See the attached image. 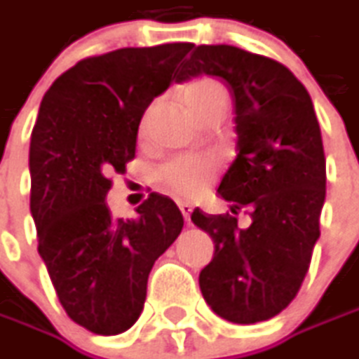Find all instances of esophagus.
<instances>
[{
    "instance_id": "esophagus-1",
    "label": "esophagus",
    "mask_w": 359,
    "mask_h": 359,
    "mask_svg": "<svg viewBox=\"0 0 359 359\" xmlns=\"http://www.w3.org/2000/svg\"><path fill=\"white\" fill-rule=\"evenodd\" d=\"M177 206H180V210H182V215H184V218L190 222V215H192V204L190 202H177Z\"/></svg>"
}]
</instances>
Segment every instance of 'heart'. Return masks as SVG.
Here are the masks:
<instances>
[{
    "label": "heart",
    "mask_w": 359,
    "mask_h": 359,
    "mask_svg": "<svg viewBox=\"0 0 359 359\" xmlns=\"http://www.w3.org/2000/svg\"><path fill=\"white\" fill-rule=\"evenodd\" d=\"M184 100H186V106L196 116L208 110L210 106L226 104L229 95L220 81L204 77V79L192 81L186 88ZM215 173H217V161L210 157H180L161 167L159 180L173 194L194 198L206 190Z\"/></svg>",
    "instance_id": "obj_1"
}]
</instances>
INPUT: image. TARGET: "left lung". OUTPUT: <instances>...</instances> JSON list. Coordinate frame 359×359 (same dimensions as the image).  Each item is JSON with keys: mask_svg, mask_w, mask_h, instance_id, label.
<instances>
[{"mask_svg": "<svg viewBox=\"0 0 359 359\" xmlns=\"http://www.w3.org/2000/svg\"><path fill=\"white\" fill-rule=\"evenodd\" d=\"M200 75L222 79L233 97L237 157L218 196L231 215L192 212L215 241L200 290L218 317L253 325L282 313L300 290L319 239L325 204V153L313 100L282 63L229 44L196 46L177 83Z\"/></svg>", "mask_w": 359, "mask_h": 359, "instance_id": "left-lung-1", "label": "left lung"}]
</instances>
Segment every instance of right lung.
<instances>
[{
  "label": "right lung",
  "instance_id": "add662e5",
  "mask_svg": "<svg viewBox=\"0 0 359 359\" xmlns=\"http://www.w3.org/2000/svg\"><path fill=\"white\" fill-rule=\"evenodd\" d=\"M194 48L173 42L83 59L50 86L30 139V212L39 253L69 319L118 335L141 317L153 264L177 239L184 217L153 192L137 218H114L110 173L135 157L149 104Z\"/></svg>",
  "mask_w": 359,
  "mask_h": 359
}]
</instances>
